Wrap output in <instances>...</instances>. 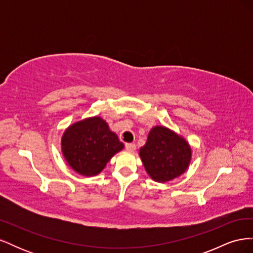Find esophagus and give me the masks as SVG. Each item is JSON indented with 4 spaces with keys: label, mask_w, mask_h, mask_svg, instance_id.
Segmentation results:
<instances>
[{
    "label": "esophagus",
    "mask_w": 253,
    "mask_h": 253,
    "mask_svg": "<svg viewBox=\"0 0 253 253\" xmlns=\"http://www.w3.org/2000/svg\"><path fill=\"white\" fill-rule=\"evenodd\" d=\"M136 149V144L135 143H126V150L127 152H134Z\"/></svg>",
    "instance_id": "obj_1"
}]
</instances>
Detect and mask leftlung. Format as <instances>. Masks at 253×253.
<instances>
[{"label":"left lung","mask_w":253,"mask_h":253,"mask_svg":"<svg viewBox=\"0 0 253 253\" xmlns=\"http://www.w3.org/2000/svg\"><path fill=\"white\" fill-rule=\"evenodd\" d=\"M139 156L150 177L167 182L187 171L192 159V148L185 137L165 126H155L139 150Z\"/></svg>","instance_id":"8db88e82"}]
</instances>
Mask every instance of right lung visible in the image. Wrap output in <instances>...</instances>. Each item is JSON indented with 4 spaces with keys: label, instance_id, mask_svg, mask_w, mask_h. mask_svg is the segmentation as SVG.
<instances>
[{
    "label": "right lung",
    "instance_id": "add662e5",
    "mask_svg": "<svg viewBox=\"0 0 253 253\" xmlns=\"http://www.w3.org/2000/svg\"><path fill=\"white\" fill-rule=\"evenodd\" d=\"M125 144L100 116L76 121L61 137V151L67 165L82 176L100 174Z\"/></svg>",
    "mask_w": 253,
    "mask_h": 253
}]
</instances>
